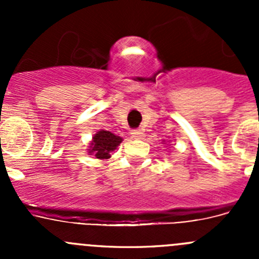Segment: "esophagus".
Listing matches in <instances>:
<instances>
[{"label":"esophagus","instance_id":"34e87169","mask_svg":"<svg viewBox=\"0 0 259 259\" xmlns=\"http://www.w3.org/2000/svg\"><path fill=\"white\" fill-rule=\"evenodd\" d=\"M130 134H132V137L134 138V139H142V138L144 137V133H143L140 129L133 130V132L130 133Z\"/></svg>","mask_w":259,"mask_h":259}]
</instances>
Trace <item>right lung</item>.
<instances>
[{
    "mask_svg": "<svg viewBox=\"0 0 259 259\" xmlns=\"http://www.w3.org/2000/svg\"><path fill=\"white\" fill-rule=\"evenodd\" d=\"M122 142L120 137H116L113 133L100 130L98 134L94 135L89 153H93L98 159L110 158V153L116 149V146Z\"/></svg>",
    "mask_w": 259,
    "mask_h": 259,
    "instance_id": "1",
    "label": "right lung"
}]
</instances>
